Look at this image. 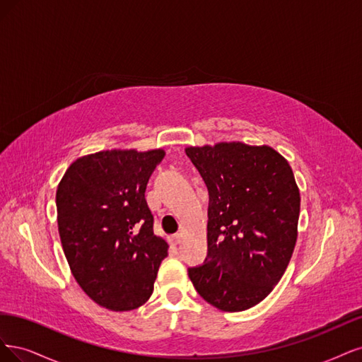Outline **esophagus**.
<instances>
[{
	"mask_svg": "<svg viewBox=\"0 0 362 362\" xmlns=\"http://www.w3.org/2000/svg\"><path fill=\"white\" fill-rule=\"evenodd\" d=\"M180 238H182V236H180V233H176V235L170 236V238H168V240H170V243H171V245H177V243L180 242Z\"/></svg>",
	"mask_w": 362,
	"mask_h": 362,
	"instance_id": "obj_1",
	"label": "esophagus"
}]
</instances>
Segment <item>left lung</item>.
<instances>
[{
    "label": "left lung",
    "instance_id": "obj_1",
    "mask_svg": "<svg viewBox=\"0 0 362 362\" xmlns=\"http://www.w3.org/2000/svg\"><path fill=\"white\" fill-rule=\"evenodd\" d=\"M185 151L209 191L207 257L188 275L218 310H248L271 293L295 250L300 197L293 171L267 146Z\"/></svg>",
    "mask_w": 362,
    "mask_h": 362
}]
</instances>
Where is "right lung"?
<instances>
[{"label":"right lung","instance_id":"obj_1","mask_svg":"<svg viewBox=\"0 0 362 362\" xmlns=\"http://www.w3.org/2000/svg\"><path fill=\"white\" fill-rule=\"evenodd\" d=\"M162 148L107 150L78 158L57 188V221L71 271L112 311L141 307L153 291L168 243L155 236L146 186Z\"/></svg>","mask_w":362,"mask_h":362}]
</instances>
